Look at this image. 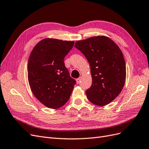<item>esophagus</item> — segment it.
I'll list each match as a JSON object with an SVG mask.
<instances>
[{
	"label": "esophagus",
	"instance_id": "34e87169",
	"mask_svg": "<svg viewBox=\"0 0 149 149\" xmlns=\"http://www.w3.org/2000/svg\"><path fill=\"white\" fill-rule=\"evenodd\" d=\"M81 79H82L81 77H79V78L76 79V83H78V84H79V83H80V82H81Z\"/></svg>",
	"mask_w": 149,
	"mask_h": 149
}]
</instances>
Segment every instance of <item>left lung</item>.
<instances>
[{"mask_svg":"<svg viewBox=\"0 0 149 149\" xmlns=\"http://www.w3.org/2000/svg\"><path fill=\"white\" fill-rule=\"evenodd\" d=\"M74 47L91 66L92 83L86 91L88 100L99 106L109 104L120 94L126 80V63L120 49L103 36L78 40Z\"/></svg>","mask_w":149,"mask_h":149,"instance_id":"8db88e82","label":"left lung"}]
</instances>
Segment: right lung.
Here are the masks:
<instances>
[{
	"instance_id": "right-lung-1",
	"label": "right lung",
	"mask_w": 149,
	"mask_h": 149,
	"mask_svg": "<svg viewBox=\"0 0 149 149\" xmlns=\"http://www.w3.org/2000/svg\"><path fill=\"white\" fill-rule=\"evenodd\" d=\"M74 42L55 39L40 40L33 49L28 63V78L34 95L45 106L57 109L70 99L76 81L64 63Z\"/></svg>"
}]
</instances>
